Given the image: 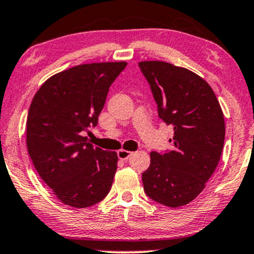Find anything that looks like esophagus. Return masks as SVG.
Wrapping results in <instances>:
<instances>
[{
  "mask_svg": "<svg viewBox=\"0 0 254 254\" xmlns=\"http://www.w3.org/2000/svg\"><path fill=\"white\" fill-rule=\"evenodd\" d=\"M131 154H132V152L127 151V150H120L117 152L118 159H121V160H127V159L130 158Z\"/></svg>",
  "mask_w": 254,
  "mask_h": 254,
  "instance_id": "obj_1",
  "label": "esophagus"
}]
</instances>
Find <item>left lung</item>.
Wrapping results in <instances>:
<instances>
[{
	"label": "left lung",
	"instance_id": "1",
	"mask_svg": "<svg viewBox=\"0 0 254 254\" xmlns=\"http://www.w3.org/2000/svg\"><path fill=\"white\" fill-rule=\"evenodd\" d=\"M158 104L159 117L173 124L174 150L151 152L141 175L148 197L162 205L188 204L205 188L221 158L225 138L222 108L212 88L200 75L170 63L140 62Z\"/></svg>",
	"mask_w": 254,
	"mask_h": 254
}]
</instances>
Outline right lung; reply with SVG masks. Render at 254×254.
Instances as JSON below:
<instances>
[{"label":"right lung","instance_id":"right-lung-1","mask_svg":"<svg viewBox=\"0 0 254 254\" xmlns=\"http://www.w3.org/2000/svg\"><path fill=\"white\" fill-rule=\"evenodd\" d=\"M127 65H77L49 77L33 96L26 121L28 152L64 204L90 207L110 190L117 153L94 147L84 132L97 124L109 87Z\"/></svg>","mask_w":254,"mask_h":254}]
</instances>
